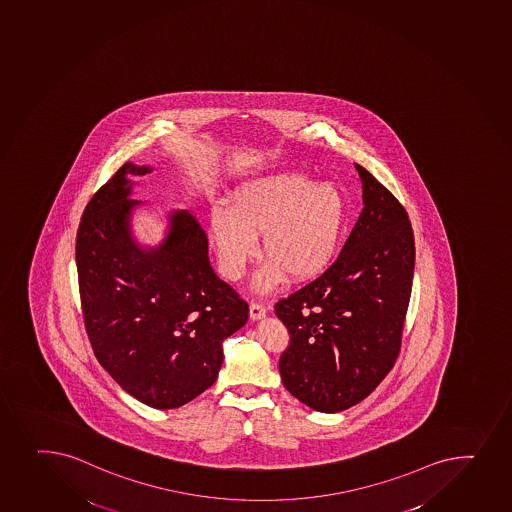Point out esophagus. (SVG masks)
I'll return each mask as SVG.
<instances>
[{
    "instance_id": "1",
    "label": "esophagus",
    "mask_w": 512,
    "mask_h": 512,
    "mask_svg": "<svg viewBox=\"0 0 512 512\" xmlns=\"http://www.w3.org/2000/svg\"><path fill=\"white\" fill-rule=\"evenodd\" d=\"M266 313H268V308L261 302H251V305H249V317L253 320L266 317Z\"/></svg>"
}]
</instances>
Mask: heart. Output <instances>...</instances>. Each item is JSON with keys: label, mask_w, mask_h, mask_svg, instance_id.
Listing matches in <instances>:
<instances>
[{"label": "heart", "mask_w": 512, "mask_h": 512, "mask_svg": "<svg viewBox=\"0 0 512 512\" xmlns=\"http://www.w3.org/2000/svg\"><path fill=\"white\" fill-rule=\"evenodd\" d=\"M209 227L222 273L232 281L258 258L263 236L269 261L256 276V290L269 291L285 275L308 281L329 268L344 234V194L335 183L300 173L273 175L241 185L232 207L214 205Z\"/></svg>", "instance_id": "heart-1"}]
</instances>
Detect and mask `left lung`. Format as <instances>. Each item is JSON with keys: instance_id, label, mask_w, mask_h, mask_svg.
Returning <instances> with one entry per match:
<instances>
[{"instance_id": "obj_1", "label": "left lung", "mask_w": 512, "mask_h": 512, "mask_svg": "<svg viewBox=\"0 0 512 512\" xmlns=\"http://www.w3.org/2000/svg\"><path fill=\"white\" fill-rule=\"evenodd\" d=\"M364 209L339 258L275 312L290 334L285 388L322 413L361 403L401 349L415 271V237L398 199L361 165Z\"/></svg>"}]
</instances>
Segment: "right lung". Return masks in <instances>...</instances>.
Segmentation results:
<instances>
[{
	"mask_svg": "<svg viewBox=\"0 0 512 512\" xmlns=\"http://www.w3.org/2000/svg\"><path fill=\"white\" fill-rule=\"evenodd\" d=\"M124 163L82 214L76 263L82 315L99 364L141 403L173 409L216 382L222 342L248 322L249 307L214 273L207 236L192 214H170L167 237L145 249L131 236Z\"/></svg>",
	"mask_w": 512,
	"mask_h": 512,
	"instance_id": "right-lung-1",
	"label": "right lung"
}]
</instances>
